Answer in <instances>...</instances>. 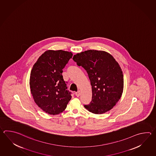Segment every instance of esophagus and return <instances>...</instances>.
Here are the masks:
<instances>
[{
  "instance_id": "1",
  "label": "esophagus",
  "mask_w": 156,
  "mask_h": 156,
  "mask_svg": "<svg viewBox=\"0 0 156 156\" xmlns=\"http://www.w3.org/2000/svg\"><path fill=\"white\" fill-rule=\"evenodd\" d=\"M76 97H79L80 96V90H78V92H76Z\"/></svg>"
}]
</instances>
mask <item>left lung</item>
Masks as SVG:
<instances>
[{
    "label": "left lung",
    "mask_w": 156,
    "mask_h": 156,
    "mask_svg": "<svg viewBox=\"0 0 156 156\" xmlns=\"http://www.w3.org/2000/svg\"><path fill=\"white\" fill-rule=\"evenodd\" d=\"M73 61L87 71L92 86V98L84 107L100 115L111 110L123 90V74L111 55L104 51L88 50L73 56Z\"/></svg>",
    "instance_id": "left-lung-1"
}]
</instances>
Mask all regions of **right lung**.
<instances>
[{"label":"right lung","mask_w":156,"mask_h":156,"mask_svg":"<svg viewBox=\"0 0 156 156\" xmlns=\"http://www.w3.org/2000/svg\"><path fill=\"white\" fill-rule=\"evenodd\" d=\"M72 56L71 52L62 50L46 51L32 68L29 80L31 93L39 107L49 115L64 111L72 98L62 73Z\"/></svg>","instance_id":"right-lung-1"}]
</instances>
